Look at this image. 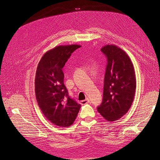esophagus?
Segmentation results:
<instances>
[{
    "label": "esophagus",
    "mask_w": 160,
    "mask_h": 160,
    "mask_svg": "<svg viewBox=\"0 0 160 160\" xmlns=\"http://www.w3.org/2000/svg\"><path fill=\"white\" fill-rule=\"evenodd\" d=\"M89 102H90V101H89L88 99H87L81 101V105H85V104L88 103H89Z\"/></svg>",
    "instance_id": "obj_1"
}]
</instances>
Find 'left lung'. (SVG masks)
Segmentation results:
<instances>
[{"mask_svg": "<svg viewBox=\"0 0 160 160\" xmlns=\"http://www.w3.org/2000/svg\"><path fill=\"white\" fill-rule=\"evenodd\" d=\"M101 51L107 57L103 101L98 112L108 122L128 113L134 99L136 79L132 61L123 49L114 45H105Z\"/></svg>", "mask_w": 160, "mask_h": 160, "instance_id": "8db88e82", "label": "left lung"}]
</instances>
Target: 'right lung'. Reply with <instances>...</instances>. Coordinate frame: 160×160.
Returning <instances> with one entry per match:
<instances>
[{"instance_id": "add662e5", "label": "right lung", "mask_w": 160, "mask_h": 160, "mask_svg": "<svg viewBox=\"0 0 160 160\" xmlns=\"http://www.w3.org/2000/svg\"><path fill=\"white\" fill-rule=\"evenodd\" d=\"M80 45H60L46 52L38 62L35 75V95L43 115L57 126H71L81 105L71 98L64 85L62 67Z\"/></svg>"}]
</instances>
